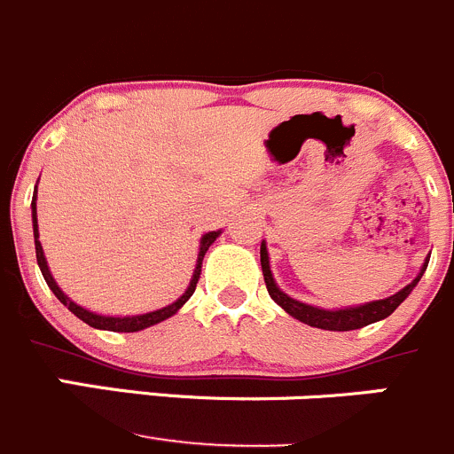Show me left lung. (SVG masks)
I'll use <instances>...</instances> for the list:
<instances>
[{
  "label": "left lung",
  "instance_id": "left-lung-1",
  "mask_svg": "<svg viewBox=\"0 0 454 454\" xmlns=\"http://www.w3.org/2000/svg\"><path fill=\"white\" fill-rule=\"evenodd\" d=\"M259 254H262V270H263V281H266L268 294H270V297L275 299V301L279 303V306L284 308L290 317H294V319L312 325V328H321V330H357V328H364V325H368V324H375V321L386 319L388 315H393V312L397 310L399 303H402L403 299L412 293V288L419 284L421 275H424L426 268H428V259H430V257L426 259L424 266H421V270H419V275H417L415 279L406 286V288H402L399 293H395L393 297L377 299V301H368V303H364V306L325 310V308L308 306V303L297 301V299L288 297L284 290H279V286L275 284V277H272V272H270V262H268V250H266V244H263V241H262V253Z\"/></svg>",
  "mask_w": 454,
  "mask_h": 454
}]
</instances>
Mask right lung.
<instances>
[{
  "mask_svg": "<svg viewBox=\"0 0 454 454\" xmlns=\"http://www.w3.org/2000/svg\"><path fill=\"white\" fill-rule=\"evenodd\" d=\"M30 208H33V235H35V253H37V263H39V270H42L43 279H46L48 288L55 293V297L59 299L61 303H64L66 308H68L70 312H73L74 317H79V319L83 321V324L92 325V328H99V330H113V333H137V330H144V328H151V325L160 324V321L168 319V317H173L175 312L179 310V308L184 306V303L188 301V299L192 297V293H195L197 288V281H200V275H201V262H204V254L206 250L213 246V241L217 239L219 232L222 231H213V232H206L204 237H201L200 241V254H197V266H195V272H192V279L191 284H188L186 293L182 294V297L177 299V301H173L170 306L166 308H160V310H153V312H146V315H133V317H106V315H97V312H90L86 310V308L77 306V303L73 301V299L68 297V294L64 293V290L57 286V281L52 279L51 270H48V262L46 257H43V248H42V241H39V228H37V186H35V195H33V204H30Z\"/></svg>",
  "mask_w": 454,
  "mask_h": 454,
  "instance_id": "1",
  "label": "right lung"
}]
</instances>
